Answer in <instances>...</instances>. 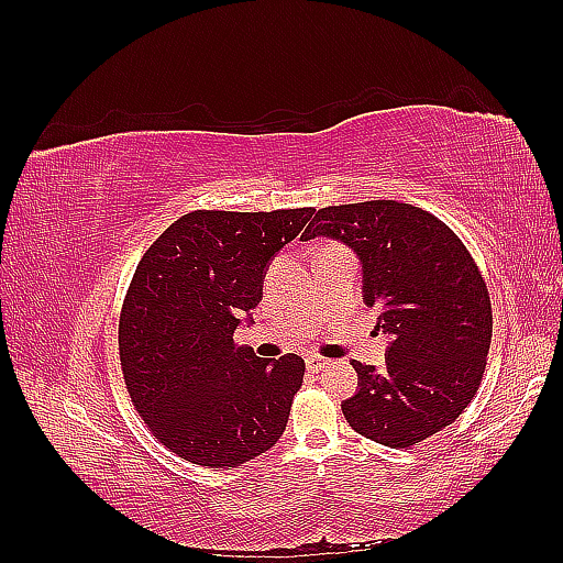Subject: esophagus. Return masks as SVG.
<instances>
[{
	"mask_svg": "<svg viewBox=\"0 0 563 563\" xmlns=\"http://www.w3.org/2000/svg\"><path fill=\"white\" fill-rule=\"evenodd\" d=\"M305 364H308V371L310 373H319V371H323V366H327L329 362L323 360V356H317V354H310L308 360H305Z\"/></svg>",
	"mask_w": 563,
	"mask_h": 563,
	"instance_id": "1",
	"label": "esophagus"
}]
</instances>
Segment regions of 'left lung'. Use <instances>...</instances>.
<instances>
[{
    "instance_id": "8db88e82",
    "label": "left lung",
    "mask_w": 563,
    "mask_h": 563,
    "mask_svg": "<svg viewBox=\"0 0 563 563\" xmlns=\"http://www.w3.org/2000/svg\"><path fill=\"white\" fill-rule=\"evenodd\" d=\"M329 236L362 263L366 308L391 340L385 371L352 362L343 413L354 432L408 449L451 424L479 389L493 335L488 288L453 230L411 203L376 199L319 209L302 240Z\"/></svg>"
}]
</instances>
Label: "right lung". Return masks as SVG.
Instances as JSON below:
<instances>
[{
  "mask_svg": "<svg viewBox=\"0 0 563 563\" xmlns=\"http://www.w3.org/2000/svg\"><path fill=\"white\" fill-rule=\"evenodd\" d=\"M312 213H185L135 267L119 317L124 383L157 441L195 465H244L286 430L305 362L261 360L234 331Z\"/></svg>",
  "mask_w": 563,
  "mask_h": 563,
  "instance_id": "right-lung-1",
  "label": "right lung"
}]
</instances>
